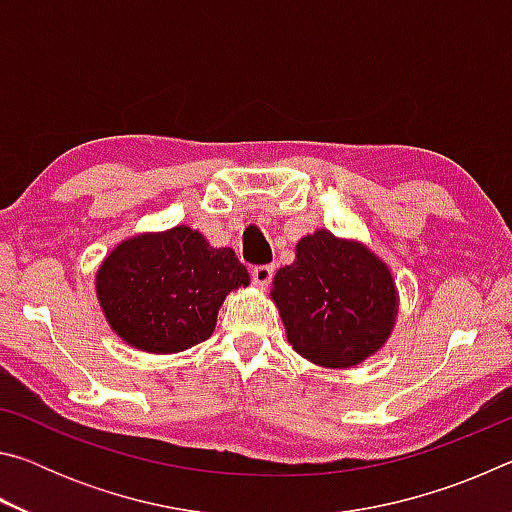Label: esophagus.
<instances>
[{
  "instance_id": "34e87169",
  "label": "esophagus",
  "mask_w": 512,
  "mask_h": 512,
  "mask_svg": "<svg viewBox=\"0 0 512 512\" xmlns=\"http://www.w3.org/2000/svg\"><path fill=\"white\" fill-rule=\"evenodd\" d=\"M273 280V266H255L253 268V282L259 289H266Z\"/></svg>"
}]
</instances>
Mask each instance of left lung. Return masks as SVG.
<instances>
[{
    "label": "left lung",
    "mask_w": 512,
    "mask_h": 512,
    "mask_svg": "<svg viewBox=\"0 0 512 512\" xmlns=\"http://www.w3.org/2000/svg\"><path fill=\"white\" fill-rule=\"evenodd\" d=\"M271 300L291 348L320 368L359 366L391 339L400 293L391 268L363 241L305 235L273 277Z\"/></svg>",
    "instance_id": "8db88e82"
}]
</instances>
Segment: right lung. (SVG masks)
I'll list each match as a JSON object with an SVG mask.
<instances>
[{
	"instance_id": "right-lung-1",
	"label": "right lung",
	"mask_w": 512,
	"mask_h": 512,
	"mask_svg": "<svg viewBox=\"0 0 512 512\" xmlns=\"http://www.w3.org/2000/svg\"><path fill=\"white\" fill-rule=\"evenodd\" d=\"M248 284L235 250L210 246L189 225L119 241L94 275L112 332L151 354H176L210 339L225 296Z\"/></svg>"
}]
</instances>
